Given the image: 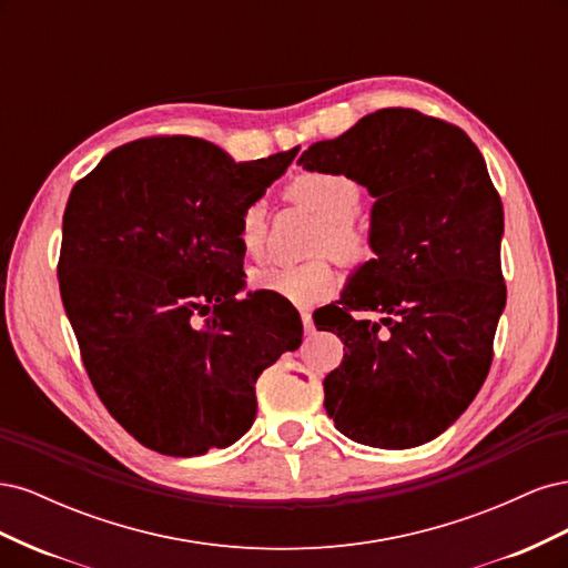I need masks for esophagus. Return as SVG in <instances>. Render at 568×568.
I'll return each mask as SVG.
<instances>
[{"mask_svg":"<svg viewBox=\"0 0 568 568\" xmlns=\"http://www.w3.org/2000/svg\"><path fill=\"white\" fill-rule=\"evenodd\" d=\"M301 320H303V329H305V334H307V336H311V334L315 332V324H313V315H311V313H307V311H303V313H301Z\"/></svg>","mask_w":568,"mask_h":568,"instance_id":"34e87169","label":"esophagus"}]
</instances>
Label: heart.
I'll return each mask as SVG.
<instances>
[{
    "mask_svg": "<svg viewBox=\"0 0 568 568\" xmlns=\"http://www.w3.org/2000/svg\"><path fill=\"white\" fill-rule=\"evenodd\" d=\"M286 199L303 205L322 220L315 239V253H329L338 263L363 265L374 255L372 232L357 222L363 189L348 175L303 173L286 184ZM267 220L263 203H248L239 215L236 239L244 253L257 257L265 248ZM251 288L277 294L296 305H313L334 291V270L320 257L305 265H265L248 277Z\"/></svg>",
    "mask_w": 568,
    "mask_h": 568,
    "instance_id": "b5f03b06",
    "label": "heart"
}]
</instances>
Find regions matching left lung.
Returning a JSON list of instances; mask_svg holds the SVG:
<instances>
[{
    "mask_svg": "<svg viewBox=\"0 0 568 568\" xmlns=\"http://www.w3.org/2000/svg\"><path fill=\"white\" fill-rule=\"evenodd\" d=\"M298 163L348 175L376 199V257L353 272L324 322L346 346L324 379L326 415L372 448L434 440L484 386L507 301L505 213L486 161L457 125L382 109ZM355 310L385 317L355 321Z\"/></svg>",
    "mask_w": 568,
    "mask_h": 568,
    "instance_id": "obj_1",
    "label": "left lung"
}]
</instances>
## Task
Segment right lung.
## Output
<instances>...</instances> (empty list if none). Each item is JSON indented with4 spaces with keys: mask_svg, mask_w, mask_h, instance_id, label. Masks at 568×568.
<instances>
[{
    "mask_svg": "<svg viewBox=\"0 0 568 568\" xmlns=\"http://www.w3.org/2000/svg\"><path fill=\"white\" fill-rule=\"evenodd\" d=\"M298 149L236 163L196 136L106 153L65 203L59 288L90 382L149 450L227 448L255 419V382L303 324L246 294L239 215Z\"/></svg>",
    "mask_w": 568,
    "mask_h": 568,
    "instance_id": "1",
    "label": "right lung"
}]
</instances>
